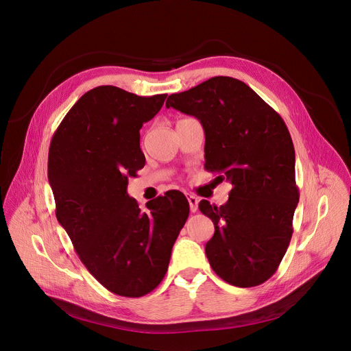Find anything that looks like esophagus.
I'll return each mask as SVG.
<instances>
[{
    "instance_id": "34e87169",
    "label": "esophagus",
    "mask_w": 351,
    "mask_h": 351,
    "mask_svg": "<svg viewBox=\"0 0 351 351\" xmlns=\"http://www.w3.org/2000/svg\"><path fill=\"white\" fill-rule=\"evenodd\" d=\"M187 202H189V206H190V211L195 213L198 210V198L193 194H187Z\"/></svg>"
}]
</instances>
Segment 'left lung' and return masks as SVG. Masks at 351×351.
Masks as SVG:
<instances>
[{"mask_svg":"<svg viewBox=\"0 0 351 351\" xmlns=\"http://www.w3.org/2000/svg\"><path fill=\"white\" fill-rule=\"evenodd\" d=\"M171 107L203 125L206 168L232 183L226 204L203 199L198 206L215 226L206 244L210 265L237 287L264 283L286 253L298 203L294 147L283 119L253 88L228 76L171 94Z\"/></svg>","mask_w":351,"mask_h":351,"instance_id":"1","label":"left lung"}]
</instances>
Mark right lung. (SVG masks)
Instances as JSON below:
<instances>
[{
    "mask_svg": "<svg viewBox=\"0 0 351 351\" xmlns=\"http://www.w3.org/2000/svg\"><path fill=\"white\" fill-rule=\"evenodd\" d=\"M165 98L95 87L77 99L49 144L57 219L88 272L118 295L141 297L161 283L189 217L178 190L148 202L147 211L126 191L145 162L140 129Z\"/></svg>",
    "mask_w": 351,
    "mask_h": 351,
    "instance_id": "add662e5",
    "label": "right lung"
}]
</instances>
